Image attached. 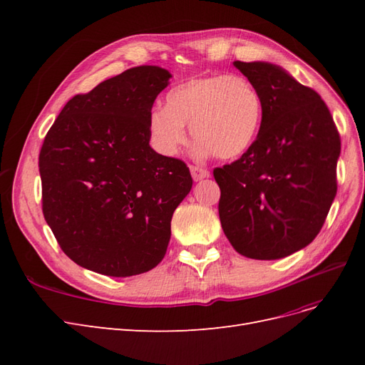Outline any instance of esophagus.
Returning a JSON list of instances; mask_svg holds the SVG:
<instances>
[{
    "mask_svg": "<svg viewBox=\"0 0 365 365\" xmlns=\"http://www.w3.org/2000/svg\"><path fill=\"white\" fill-rule=\"evenodd\" d=\"M190 172H192V176L195 181H200V180H204L207 178V176L210 175V172L204 168H201V165H190Z\"/></svg>",
    "mask_w": 365,
    "mask_h": 365,
    "instance_id": "34e87169",
    "label": "esophagus"
}]
</instances>
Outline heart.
<instances>
[{
  "label": "heart",
  "mask_w": 365,
  "mask_h": 365,
  "mask_svg": "<svg viewBox=\"0 0 365 365\" xmlns=\"http://www.w3.org/2000/svg\"><path fill=\"white\" fill-rule=\"evenodd\" d=\"M262 97L247 77H192L165 94V106L149 115V135L163 155H175L187 141L185 126L205 155L230 160L251 148L262 123Z\"/></svg>",
  "instance_id": "1"
}]
</instances>
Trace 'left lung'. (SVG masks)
Wrapping results in <instances>:
<instances>
[{"instance_id":"left-lung-1","label":"left lung","mask_w":365,"mask_h":365,"mask_svg":"<svg viewBox=\"0 0 365 365\" xmlns=\"http://www.w3.org/2000/svg\"><path fill=\"white\" fill-rule=\"evenodd\" d=\"M257 88V138L216 168L219 217L242 256L274 260L304 248L323 228L336 195L341 138L322 96L272 63L233 62Z\"/></svg>"}]
</instances>
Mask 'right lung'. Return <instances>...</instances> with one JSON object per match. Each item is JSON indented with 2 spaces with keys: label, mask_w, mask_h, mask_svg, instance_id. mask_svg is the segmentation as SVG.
<instances>
[{
  "label": "right lung",
  "mask_w": 365,
  "mask_h": 365,
  "mask_svg": "<svg viewBox=\"0 0 365 365\" xmlns=\"http://www.w3.org/2000/svg\"><path fill=\"white\" fill-rule=\"evenodd\" d=\"M168 70L143 65L76 94L39 152L42 213L81 267L111 277L163 260L175 208L192 189L182 160L149 146V115Z\"/></svg>",
  "instance_id": "right-lung-1"
}]
</instances>
